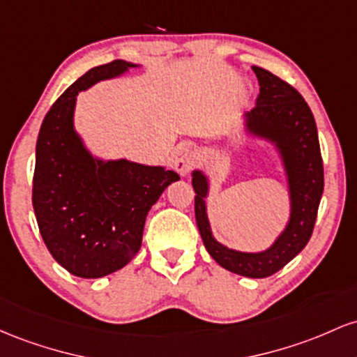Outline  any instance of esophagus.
I'll return each instance as SVG.
<instances>
[{"instance_id":"esophagus-1","label":"esophagus","mask_w":357,"mask_h":357,"mask_svg":"<svg viewBox=\"0 0 357 357\" xmlns=\"http://www.w3.org/2000/svg\"><path fill=\"white\" fill-rule=\"evenodd\" d=\"M195 165V157L192 153L190 148L182 146L178 148L177 153H175L174 158V168L178 172L180 175H187Z\"/></svg>"}]
</instances>
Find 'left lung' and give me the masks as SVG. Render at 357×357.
<instances>
[{"mask_svg":"<svg viewBox=\"0 0 357 357\" xmlns=\"http://www.w3.org/2000/svg\"><path fill=\"white\" fill-rule=\"evenodd\" d=\"M259 82L256 106L244 113L246 131L273 143L282 157L290 192V219L270 248L244 253L224 246L212 236L206 197L209 182L200 170L192 172L195 190V221L206 250L227 271L248 278H266L282 270L307 246L314 231L324 192V165L314 114L290 84L253 66Z\"/></svg>","mask_w":357,"mask_h":357,"instance_id":"8db88e82","label":"left lung"}]
</instances>
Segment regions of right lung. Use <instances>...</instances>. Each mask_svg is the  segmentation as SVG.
<instances>
[{
    "label": "right lung",
    "instance_id": "1",
    "mask_svg": "<svg viewBox=\"0 0 357 357\" xmlns=\"http://www.w3.org/2000/svg\"><path fill=\"white\" fill-rule=\"evenodd\" d=\"M135 63L113 60L87 70L54 102L37 139L35 218L60 266L81 278L121 270L139 251L148 211L180 177L163 167L92 157L74 128L75 98Z\"/></svg>",
    "mask_w": 357,
    "mask_h": 357
}]
</instances>
